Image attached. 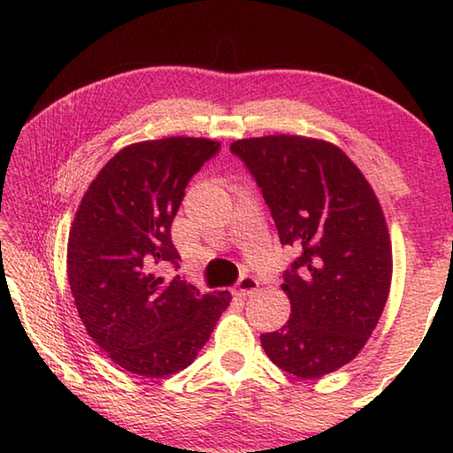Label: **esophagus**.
Masks as SVG:
<instances>
[{"label": "esophagus", "instance_id": "esophagus-1", "mask_svg": "<svg viewBox=\"0 0 453 453\" xmlns=\"http://www.w3.org/2000/svg\"><path fill=\"white\" fill-rule=\"evenodd\" d=\"M257 286H260V282H257L256 276L243 274L238 280V294L240 296H250V294H254L257 290Z\"/></svg>", "mask_w": 453, "mask_h": 453}]
</instances>
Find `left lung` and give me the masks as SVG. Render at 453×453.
I'll use <instances>...</instances> for the list:
<instances>
[{
  "label": "left lung",
  "mask_w": 453,
  "mask_h": 453,
  "mask_svg": "<svg viewBox=\"0 0 453 453\" xmlns=\"http://www.w3.org/2000/svg\"><path fill=\"white\" fill-rule=\"evenodd\" d=\"M262 189L284 246L298 257L284 272L292 314L260 336L270 361L320 379L361 353L391 288V240L375 191L328 141L268 134L232 142Z\"/></svg>",
  "instance_id": "left-lung-1"
}]
</instances>
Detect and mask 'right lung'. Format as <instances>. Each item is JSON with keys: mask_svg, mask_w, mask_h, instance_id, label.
Here are the masks:
<instances>
[{"mask_svg": "<svg viewBox=\"0 0 453 453\" xmlns=\"http://www.w3.org/2000/svg\"><path fill=\"white\" fill-rule=\"evenodd\" d=\"M218 141L169 136L120 149L86 189L68 235V282L86 333L119 367L167 377L189 367L232 294L181 276L171 224Z\"/></svg>", "mask_w": 453, "mask_h": 453, "instance_id": "1", "label": "right lung"}]
</instances>
